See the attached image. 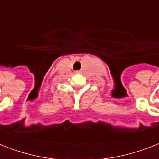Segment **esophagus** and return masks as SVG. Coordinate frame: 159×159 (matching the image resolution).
Wrapping results in <instances>:
<instances>
[{"label":"esophagus","instance_id":"esophagus-1","mask_svg":"<svg viewBox=\"0 0 159 159\" xmlns=\"http://www.w3.org/2000/svg\"><path fill=\"white\" fill-rule=\"evenodd\" d=\"M81 73V71H75V73Z\"/></svg>","mask_w":159,"mask_h":159}]
</instances>
